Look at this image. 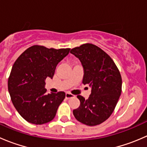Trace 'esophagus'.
Returning <instances> with one entry per match:
<instances>
[{"instance_id":"obj_1","label":"esophagus","mask_w":147,"mask_h":147,"mask_svg":"<svg viewBox=\"0 0 147 147\" xmlns=\"http://www.w3.org/2000/svg\"><path fill=\"white\" fill-rule=\"evenodd\" d=\"M65 97H66V99H71V98H73L74 97V95L73 94H70V93L69 92H67L66 94H65Z\"/></svg>"}]
</instances>
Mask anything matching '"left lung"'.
Returning a JSON list of instances; mask_svg holds the SVG:
<instances>
[{"mask_svg":"<svg viewBox=\"0 0 147 147\" xmlns=\"http://www.w3.org/2000/svg\"><path fill=\"white\" fill-rule=\"evenodd\" d=\"M79 58L84 69L82 83L91 87L87 100L78 95L80 105L73 110L78 121L87 126H96L112 114L121 92V77L110 56L97 46L83 44L70 50Z\"/></svg>","mask_w":147,"mask_h":147,"instance_id":"obj_1","label":"left lung"}]
</instances>
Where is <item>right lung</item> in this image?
I'll use <instances>...</instances> for the list:
<instances>
[{
  "mask_svg": "<svg viewBox=\"0 0 147 147\" xmlns=\"http://www.w3.org/2000/svg\"><path fill=\"white\" fill-rule=\"evenodd\" d=\"M69 50L33 45L15 62L8 78V92L16 110L28 122L45 124L55 117L65 93L47 94L45 80L53 78L56 66Z\"/></svg>",
  "mask_w": 147,
  "mask_h": 147,
  "instance_id": "obj_1",
  "label": "right lung"
}]
</instances>
